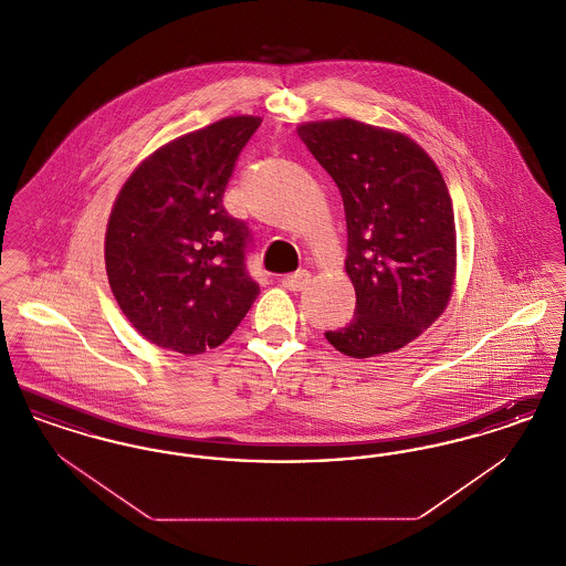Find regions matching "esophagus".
Wrapping results in <instances>:
<instances>
[{
    "label": "esophagus",
    "mask_w": 566,
    "mask_h": 566,
    "mask_svg": "<svg viewBox=\"0 0 566 566\" xmlns=\"http://www.w3.org/2000/svg\"><path fill=\"white\" fill-rule=\"evenodd\" d=\"M307 282H310V271L301 270L296 271V273H289V275H284L282 277V286L286 289V291H303L305 286H307Z\"/></svg>",
    "instance_id": "34e87169"
}]
</instances>
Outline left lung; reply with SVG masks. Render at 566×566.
I'll return each instance as SVG.
<instances>
[{
	"instance_id": "8db88e82",
	"label": "left lung",
	"mask_w": 566,
	"mask_h": 566,
	"mask_svg": "<svg viewBox=\"0 0 566 566\" xmlns=\"http://www.w3.org/2000/svg\"><path fill=\"white\" fill-rule=\"evenodd\" d=\"M296 134L342 192L356 293L354 318L324 337L352 358L399 350L448 307L457 275L452 197L431 157L407 135L352 118Z\"/></svg>"
}]
</instances>
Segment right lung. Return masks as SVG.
Here are the masks:
<instances>
[{"label":"right lung","mask_w":566,"mask_h":566,"mask_svg":"<svg viewBox=\"0 0 566 566\" xmlns=\"http://www.w3.org/2000/svg\"><path fill=\"white\" fill-rule=\"evenodd\" d=\"M259 116L180 135L137 165L106 231L109 289L139 335L165 350L220 346L261 293L245 270L250 229L222 195Z\"/></svg>","instance_id":"right-lung-1"}]
</instances>
